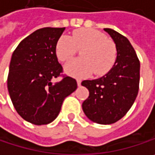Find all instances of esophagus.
<instances>
[{"instance_id": "esophagus-1", "label": "esophagus", "mask_w": 155, "mask_h": 155, "mask_svg": "<svg viewBox=\"0 0 155 155\" xmlns=\"http://www.w3.org/2000/svg\"><path fill=\"white\" fill-rule=\"evenodd\" d=\"M81 80H77V85H78V86H81Z\"/></svg>"}]
</instances>
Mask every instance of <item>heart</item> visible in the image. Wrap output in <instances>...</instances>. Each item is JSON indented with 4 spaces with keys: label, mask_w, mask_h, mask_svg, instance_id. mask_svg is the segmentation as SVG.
Here are the masks:
<instances>
[{
    "label": "heart",
    "mask_w": 155,
    "mask_h": 155,
    "mask_svg": "<svg viewBox=\"0 0 155 155\" xmlns=\"http://www.w3.org/2000/svg\"><path fill=\"white\" fill-rule=\"evenodd\" d=\"M78 49H81V58L74 59L64 65L65 74L73 77H87L93 72L97 76L104 75L111 70L117 57L115 44L107 40L103 33L91 28L74 30L72 37L60 36L55 46V53L59 61L66 62Z\"/></svg>",
    "instance_id": "heart-1"
}]
</instances>
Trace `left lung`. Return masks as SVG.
Listing matches in <instances>:
<instances>
[{
	"instance_id": "1",
	"label": "left lung",
	"mask_w": 155,
	"mask_h": 155,
	"mask_svg": "<svg viewBox=\"0 0 155 155\" xmlns=\"http://www.w3.org/2000/svg\"><path fill=\"white\" fill-rule=\"evenodd\" d=\"M104 30L115 43L117 58L106 75L81 82L90 91L89 97L82 103V110L96 123L112 124L128 113L137 96L140 62L125 36L110 28Z\"/></svg>"
}]
</instances>
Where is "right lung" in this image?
<instances>
[{
	"instance_id": "add662e5",
	"label": "right lung",
	"mask_w": 155,
	"mask_h": 155,
	"mask_svg": "<svg viewBox=\"0 0 155 155\" xmlns=\"http://www.w3.org/2000/svg\"><path fill=\"white\" fill-rule=\"evenodd\" d=\"M64 27H44L25 38L14 50L9 64L8 91L22 118L35 125L48 124L58 115L64 99L77 89L75 79L64 75L55 53Z\"/></svg>"
}]
</instances>
